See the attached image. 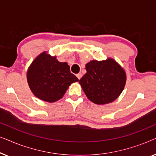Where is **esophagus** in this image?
Instances as JSON below:
<instances>
[{
    "mask_svg": "<svg viewBox=\"0 0 156 156\" xmlns=\"http://www.w3.org/2000/svg\"><path fill=\"white\" fill-rule=\"evenodd\" d=\"M76 76H77V78L79 79V80H80V79L82 78V74H81V73H79V74H76Z\"/></svg>",
    "mask_w": 156,
    "mask_h": 156,
    "instance_id": "obj_1",
    "label": "esophagus"
}]
</instances>
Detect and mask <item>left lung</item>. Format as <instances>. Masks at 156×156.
<instances>
[{"label":"left lung","instance_id":"obj_1","mask_svg":"<svg viewBox=\"0 0 156 156\" xmlns=\"http://www.w3.org/2000/svg\"><path fill=\"white\" fill-rule=\"evenodd\" d=\"M86 70L79 82L91 101L97 104L111 103L122 92L126 76L114 59L92 60L86 65Z\"/></svg>","mask_w":156,"mask_h":156}]
</instances>
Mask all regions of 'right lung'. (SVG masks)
<instances>
[{
  "label": "right lung",
  "instance_id": "right-lung-1",
  "mask_svg": "<svg viewBox=\"0 0 156 156\" xmlns=\"http://www.w3.org/2000/svg\"><path fill=\"white\" fill-rule=\"evenodd\" d=\"M27 79L34 95L48 102L61 99L69 85L79 81L70 72L67 62H60L56 57H51L45 52L40 54L30 66Z\"/></svg>",
  "mask_w": 156,
  "mask_h": 156
}]
</instances>
